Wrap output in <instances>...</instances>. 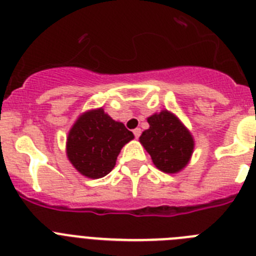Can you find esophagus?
Wrapping results in <instances>:
<instances>
[{"label":"esophagus","instance_id":"34e87169","mask_svg":"<svg viewBox=\"0 0 256 256\" xmlns=\"http://www.w3.org/2000/svg\"><path fill=\"white\" fill-rule=\"evenodd\" d=\"M133 134H134L136 138H138L140 136H141V128H136V130H133Z\"/></svg>","mask_w":256,"mask_h":256}]
</instances>
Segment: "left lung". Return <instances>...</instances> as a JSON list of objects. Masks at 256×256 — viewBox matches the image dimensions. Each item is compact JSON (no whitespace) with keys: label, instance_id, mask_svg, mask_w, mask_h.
<instances>
[{"label":"left lung","instance_id":"8db88e82","mask_svg":"<svg viewBox=\"0 0 256 256\" xmlns=\"http://www.w3.org/2000/svg\"><path fill=\"white\" fill-rule=\"evenodd\" d=\"M150 128L140 137L155 166L165 173H177L188 164L195 142L177 116L168 110L148 118Z\"/></svg>","mask_w":256,"mask_h":256}]
</instances>
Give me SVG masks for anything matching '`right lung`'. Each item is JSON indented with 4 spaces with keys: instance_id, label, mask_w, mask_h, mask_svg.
I'll list each match as a JSON object with an SVG mask.
<instances>
[{
    "instance_id": "right-lung-1",
    "label": "right lung",
    "mask_w": 256,
    "mask_h": 256,
    "mask_svg": "<svg viewBox=\"0 0 256 256\" xmlns=\"http://www.w3.org/2000/svg\"><path fill=\"white\" fill-rule=\"evenodd\" d=\"M134 136L104 108L90 110L78 118L66 140V155L84 177L102 178L112 170L124 144Z\"/></svg>"
}]
</instances>
